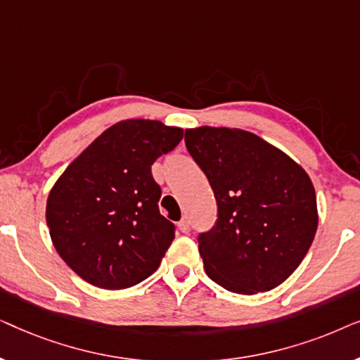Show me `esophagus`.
Instances as JSON below:
<instances>
[{"label":"esophagus","mask_w":360,"mask_h":360,"mask_svg":"<svg viewBox=\"0 0 360 360\" xmlns=\"http://www.w3.org/2000/svg\"><path fill=\"white\" fill-rule=\"evenodd\" d=\"M190 228H191V226H190V221L186 219V218H184V219H181L180 223H179V229H180L181 233H184V234L190 233Z\"/></svg>","instance_id":"obj_1"}]
</instances>
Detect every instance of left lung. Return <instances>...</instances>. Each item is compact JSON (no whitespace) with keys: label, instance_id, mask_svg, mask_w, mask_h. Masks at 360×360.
<instances>
[{"label":"left lung","instance_id":"1","mask_svg":"<svg viewBox=\"0 0 360 360\" xmlns=\"http://www.w3.org/2000/svg\"><path fill=\"white\" fill-rule=\"evenodd\" d=\"M185 146L218 205L214 226L198 234L208 277L243 295L278 287L302 264L316 234V193L308 174L243 129H188Z\"/></svg>","mask_w":360,"mask_h":360}]
</instances>
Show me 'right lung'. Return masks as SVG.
I'll return each mask as SVG.
<instances>
[{"mask_svg": "<svg viewBox=\"0 0 360 360\" xmlns=\"http://www.w3.org/2000/svg\"><path fill=\"white\" fill-rule=\"evenodd\" d=\"M184 139L180 127L127 120L96 137L49 193L46 219L68 267L88 283L122 290L150 277L175 238L159 211L150 167Z\"/></svg>", "mask_w": 360, "mask_h": 360, "instance_id": "obj_1", "label": "right lung"}]
</instances>
